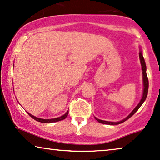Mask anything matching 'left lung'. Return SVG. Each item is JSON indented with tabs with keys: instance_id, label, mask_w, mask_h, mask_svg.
<instances>
[{
	"instance_id": "1",
	"label": "left lung",
	"mask_w": 160,
	"mask_h": 160,
	"mask_svg": "<svg viewBox=\"0 0 160 160\" xmlns=\"http://www.w3.org/2000/svg\"><path fill=\"white\" fill-rule=\"evenodd\" d=\"M139 59H140L141 65H142V74H143V84H144V89H143L142 98V99H141L140 102H139V103L137 105V106L136 107V108H135L134 110H133V112H131V114L126 117V118L124 119V120L120 121V122H108V121H104V120H99V119L95 117V119H96V120H98L99 122L102 123V124H107V125H118V124H120V123L125 122V120H127L128 119L130 118L131 117H132L133 115H134L135 113L137 112V110H138V109L140 108V106H142V104L143 103V102H144V101L145 100V99H146V98H147L148 91V79L147 74H146V65H145V60H144V58H143V56H142V53H141V52H139Z\"/></svg>"
}]
</instances>
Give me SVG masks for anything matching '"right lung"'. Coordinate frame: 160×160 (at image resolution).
<instances>
[{
	"label": "right lung",
	"instance_id": "right-lung-1",
	"mask_svg": "<svg viewBox=\"0 0 160 160\" xmlns=\"http://www.w3.org/2000/svg\"><path fill=\"white\" fill-rule=\"evenodd\" d=\"M29 115L32 118L34 119V120L38 121V122H58V121H60V120H64V119L66 118V117L68 116V112H67L65 114L62 115L60 117H58V118H54V119H47V120H46V119H40V118H38V117H36L35 116H33V115L30 114L29 113H28Z\"/></svg>",
	"mask_w": 160,
	"mask_h": 160
}]
</instances>
